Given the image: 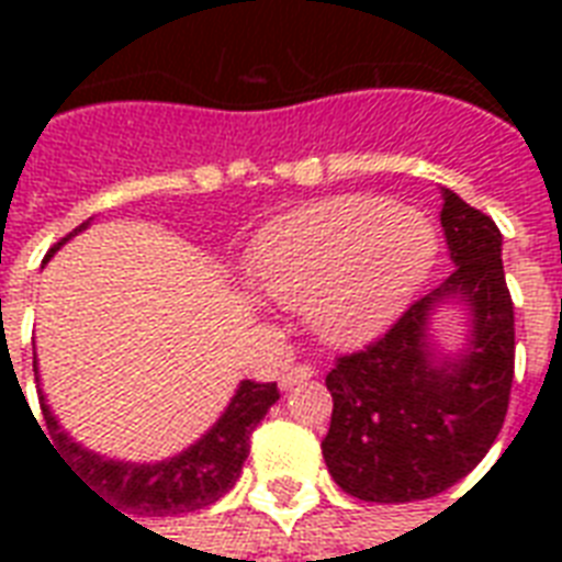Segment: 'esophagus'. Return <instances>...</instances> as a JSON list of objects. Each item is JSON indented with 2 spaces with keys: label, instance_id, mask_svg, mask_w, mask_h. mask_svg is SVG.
Listing matches in <instances>:
<instances>
[{
  "label": "esophagus",
  "instance_id": "34e87169",
  "mask_svg": "<svg viewBox=\"0 0 562 562\" xmlns=\"http://www.w3.org/2000/svg\"><path fill=\"white\" fill-rule=\"evenodd\" d=\"M315 373V364H308V361H303V364H291V368H285L280 373V387H291V384L306 382V379H312Z\"/></svg>",
  "mask_w": 562,
  "mask_h": 562
}]
</instances>
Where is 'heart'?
<instances>
[{"label": "heart", "instance_id": "obj_1", "mask_svg": "<svg viewBox=\"0 0 562 562\" xmlns=\"http://www.w3.org/2000/svg\"><path fill=\"white\" fill-rule=\"evenodd\" d=\"M437 229L426 212L375 194H350L282 215L250 250L254 285L308 308L333 341H356L400 315L426 282Z\"/></svg>", "mask_w": 562, "mask_h": 562}]
</instances>
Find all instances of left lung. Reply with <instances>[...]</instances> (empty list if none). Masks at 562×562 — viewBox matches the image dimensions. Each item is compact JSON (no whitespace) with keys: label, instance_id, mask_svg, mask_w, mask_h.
I'll return each instance as SVG.
<instances>
[{"label":"left lung","instance_id":"1","mask_svg":"<svg viewBox=\"0 0 562 562\" xmlns=\"http://www.w3.org/2000/svg\"><path fill=\"white\" fill-rule=\"evenodd\" d=\"M446 241L454 271L414 300L368 347L344 352L326 375L333 423L324 461L335 484L379 505L443 493L472 472L505 426L514 387V300L496 221L443 189ZM458 293L473 308V344L458 362L430 361L425 321Z\"/></svg>","mask_w":562,"mask_h":562}]
</instances>
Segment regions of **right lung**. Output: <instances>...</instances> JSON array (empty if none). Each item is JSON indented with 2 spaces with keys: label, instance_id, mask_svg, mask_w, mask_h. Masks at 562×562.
<instances>
[{
  "label": "right lung",
  "instance_id": "obj_1",
  "mask_svg": "<svg viewBox=\"0 0 562 562\" xmlns=\"http://www.w3.org/2000/svg\"><path fill=\"white\" fill-rule=\"evenodd\" d=\"M87 224L90 221H83L81 227H75L66 238L81 233ZM66 238H60L48 254H55ZM277 400H280L277 382L247 379L229 402V408L224 411V417L198 443L189 446L187 452L171 458V461L143 463V467L104 461L99 454L87 452L60 431L43 396H40V408H43L48 435L57 440V446H52V449L64 454L69 470L101 502L139 516H169L201 510V507L218 502L236 484L241 463L247 461V452H250V435Z\"/></svg>",
  "mask_w": 562,
  "mask_h": 562
}]
</instances>
